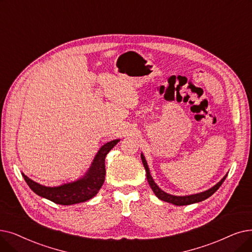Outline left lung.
Masks as SVG:
<instances>
[{"label":"left lung","mask_w":252,"mask_h":252,"mask_svg":"<svg viewBox=\"0 0 252 252\" xmlns=\"http://www.w3.org/2000/svg\"><path fill=\"white\" fill-rule=\"evenodd\" d=\"M141 158H142V162H143L144 165V168H145V171H146V176H147V180H148V183L150 185L151 189L153 190V192L156 193V195L158 196V198L161 201H165V202H168V203H171V204H174L176 206H184V205H190V204H193V203H198V202H201V201H204L206 200L207 198H209V196H211L218 189H220L221 187L222 182L225 180L226 178V175L225 176L218 182L216 185H214L213 188H211L210 189H208L204 192H200V193H196V194H191V195H185V196H177V195H172V194H169L167 192H165L163 190H161L158 185L156 184V182L153 181L151 175H150V172H149V169H148V166H147V162L145 160V158L143 155H141Z\"/></svg>","instance_id":"left-lung-1"}]
</instances>
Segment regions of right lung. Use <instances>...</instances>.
<instances>
[{"mask_svg":"<svg viewBox=\"0 0 252 252\" xmlns=\"http://www.w3.org/2000/svg\"><path fill=\"white\" fill-rule=\"evenodd\" d=\"M119 140L108 142L97 152L93 165L85 176L77 181L63 184L58 188H47L23 176L30 189L38 195L60 205H73L91 200L100 190L105 180V158Z\"/></svg>","mask_w":252,"mask_h":252,"instance_id":"obj_1","label":"right lung"}]
</instances>
